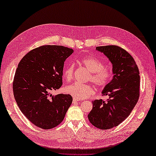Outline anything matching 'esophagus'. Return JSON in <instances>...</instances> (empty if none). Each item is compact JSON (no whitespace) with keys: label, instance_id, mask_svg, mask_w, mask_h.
I'll return each instance as SVG.
<instances>
[{"label":"esophagus","instance_id":"esophagus-1","mask_svg":"<svg viewBox=\"0 0 156 156\" xmlns=\"http://www.w3.org/2000/svg\"><path fill=\"white\" fill-rule=\"evenodd\" d=\"M80 101V100H78V99H76V98H73V103H76V102H78V101Z\"/></svg>","mask_w":156,"mask_h":156}]
</instances>
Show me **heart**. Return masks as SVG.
Instances as JSON below:
<instances>
[{
    "mask_svg": "<svg viewBox=\"0 0 156 156\" xmlns=\"http://www.w3.org/2000/svg\"><path fill=\"white\" fill-rule=\"evenodd\" d=\"M80 62L90 72L88 80L100 88L106 87L111 81L112 72L108 67L103 66V63L94 57H83ZM74 65L69 64L63 69V76L67 81H71L73 77ZM66 91L73 98L81 100L87 98L94 94V89L90 84L75 83L66 88Z\"/></svg>",
    "mask_w": 156,
    "mask_h": 156,
    "instance_id": "1",
    "label": "heart"
}]
</instances>
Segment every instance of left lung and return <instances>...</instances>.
I'll return each mask as SVG.
<instances>
[{
  "instance_id": "1",
  "label": "left lung",
  "mask_w": 156,
  "mask_h": 156,
  "mask_svg": "<svg viewBox=\"0 0 156 156\" xmlns=\"http://www.w3.org/2000/svg\"><path fill=\"white\" fill-rule=\"evenodd\" d=\"M112 64L113 77L102 91L107 100H96L88 115L90 122L97 128L108 129L119 126L128 116L138 101L140 76L133 58L116 45L97 47Z\"/></svg>"
}]
</instances>
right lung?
I'll list each match as a JSON object with an SVG mask.
<instances>
[{
	"label": "right lung",
	"mask_w": 156,
	"mask_h": 156,
	"mask_svg": "<svg viewBox=\"0 0 156 156\" xmlns=\"http://www.w3.org/2000/svg\"><path fill=\"white\" fill-rule=\"evenodd\" d=\"M73 53L64 46L43 45L29 52L18 64L14 98L23 114L41 129L59 125L72 104L69 94L53 96L51 92L62 85L64 64Z\"/></svg>",
	"instance_id": "add662e5"
}]
</instances>
